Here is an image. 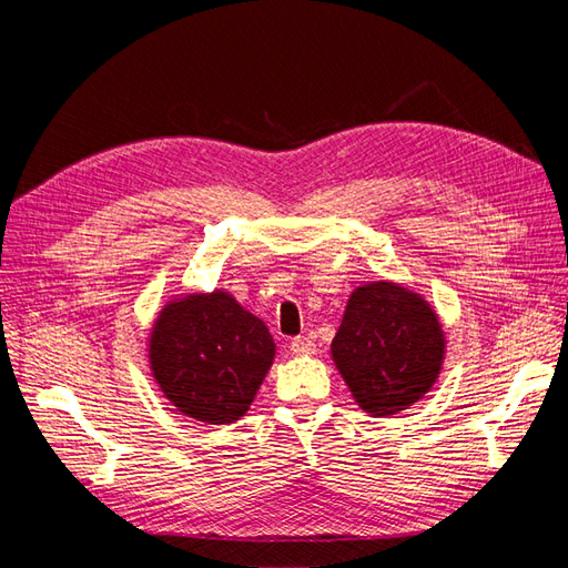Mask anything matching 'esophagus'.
Wrapping results in <instances>:
<instances>
[{
	"label": "esophagus",
	"mask_w": 568,
	"mask_h": 568,
	"mask_svg": "<svg viewBox=\"0 0 568 568\" xmlns=\"http://www.w3.org/2000/svg\"><path fill=\"white\" fill-rule=\"evenodd\" d=\"M291 353L294 355H313L315 353V341L307 336H296L291 341Z\"/></svg>",
	"instance_id": "34e87169"
}]
</instances>
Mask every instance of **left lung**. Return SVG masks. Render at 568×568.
<instances>
[{
	"label": "left lung",
	"mask_w": 568,
	"mask_h": 568,
	"mask_svg": "<svg viewBox=\"0 0 568 568\" xmlns=\"http://www.w3.org/2000/svg\"><path fill=\"white\" fill-rule=\"evenodd\" d=\"M443 348L440 324L428 303L388 282L353 291L332 341L341 376L372 417L417 403L436 382Z\"/></svg>",
	"instance_id": "left-lung-1"
}]
</instances>
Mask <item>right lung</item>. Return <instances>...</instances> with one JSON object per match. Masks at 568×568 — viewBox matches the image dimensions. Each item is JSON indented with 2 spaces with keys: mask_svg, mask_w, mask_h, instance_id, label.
Instances as JSON below:
<instances>
[{
  "mask_svg": "<svg viewBox=\"0 0 568 568\" xmlns=\"http://www.w3.org/2000/svg\"><path fill=\"white\" fill-rule=\"evenodd\" d=\"M151 369L186 417L232 424L246 415L274 357L267 326L225 291L173 301L151 332Z\"/></svg>",
  "mask_w": 568,
  "mask_h": 568,
  "instance_id": "right-lung-1",
  "label": "right lung"
}]
</instances>
